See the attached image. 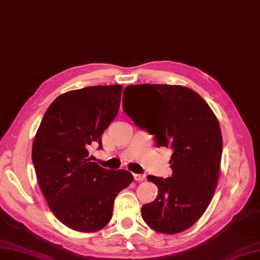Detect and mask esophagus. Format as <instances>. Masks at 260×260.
I'll return each instance as SVG.
<instances>
[{"label":"esophagus","mask_w":260,"mask_h":260,"mask_svg":"<svg viewBox=\"0 0 260 260\" xmlns=\"http://www.w3.org/2000/svg\"><path fill=\"white\" fill-rule=\"evenodd\" d=\"M133 176H134V180L137 181V182H140V181H144L145 180V174H136L134 173L133 174Z\"/></svg>","instance_id":"esophagus-1"}]
</instances>
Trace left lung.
Instances as JSON below:
<instances>
[{"label": "left lung", "mask_w": 260, "mask_h": 260, "mask_svg": "<svg viewBox=\"0 0 260 260\" xmlns=\"http://www.w3.org/2000/svg\"><path fill=\"white\" fill-rule=\"evenodd\" d=\"M126 89L143 93L142 101L123 110L139 128L153 135L157 147L171 148L172 176L148 175L158 196L142 207V217L154 231L180 233L203 216L216 189L222 154L220 125L210 107L191 89L144 84Z\"/></svg>", "instance_id": "obj_1"}]
</instances>
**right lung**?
I'll return each mask as SVG.
<instances>
[{
    "mask_svg": "<svg viewBox=\"0 0 260 260\" xmlns=\"http://www.w3.org/2000/svg\"><path fill=\"white\" fill-rule=\"evenodd\" d=\"M121 85L65 92L51 103L32 145L37 180L49 208L63 224L95 232L112 218L115 197L132 183L126 170H108L89 158V148L118 112Z\"/></svg>",
    "mask_w": 260,
    "mask_h": 260,
    "instance_id": "1",
    "label": "right lung"
}]
</instances>
